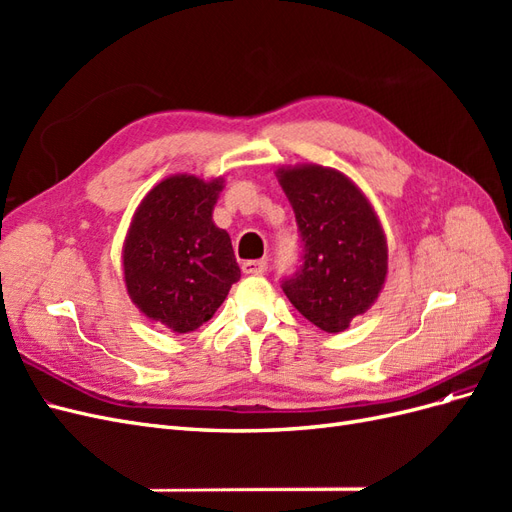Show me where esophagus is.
Segmentation results:
<instances>
[{"instance_id":"esophagus-1","label":"esophagus","mask_w":512,"mask_h":512,"mask_svg":"<svg viewBox=\"0 0 512 512\" xmlns=\"http://www.w3.org/2000/svg\"><path fill=\"white\" fill-rule=\"evenodd\" d=\"M241 271L245 275H262L267 271V260H245L241 265Z\"/></svg>"}]
</instances>
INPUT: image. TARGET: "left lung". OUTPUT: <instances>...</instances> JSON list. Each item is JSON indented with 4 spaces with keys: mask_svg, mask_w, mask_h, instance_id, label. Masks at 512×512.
Here are the masks:
<instances>
[{
    "mask_svg": "<svg viewBox=\"0 0 512 512\" xmlns=\"http://www.w3.org/2000/svg\"><path fill=\"white\" fill-rule=\"evenodd\" d=\"M303 239V265L282 288L327 333H342L376 303L389 273L378 215L350 177L320 164L275 170Z\"/></svg>",
    "mask_w": 512,
    "mask_h": 512,
    "instance_id": "obj_1",
    "label": "left lung"
}]
</instances>
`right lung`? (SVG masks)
<instances>
[{
    "label": "right lung",
    "instance_id": "1",
    "mask_svg": "<svg viewBox=\"0 0 512 512\" xmlns=\"http://www.w3.org/2000/svg\"><path fill=\"white\" fill-rule=\"evenodd\" d=\"M224 179L170 175L147 192L123 241L132 303L173 333L213 318L241 277L228 232L213 222Z\"/></svg>",
    "mask_w": 512,
    "mask_h": 512
}]
</instances>
